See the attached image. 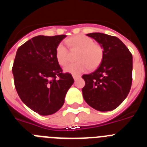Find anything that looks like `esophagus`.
<instances>
[{
    "label": "esophagus",
    "instance_id": "1",
    "mask_svg": "<svg viewBox=\"0 0 147 147\" xmlns=\"http://www.w3.org/2000/svg\"><path fill=\"white\" fill-rule=\"evenodd\" d=\"M73 78H74V80L75 81H76V80H77V79L80 78V76H75V75H73Z\"/></svg>",
    "mask_w": 147,
    "mask_h": 147
}]
</instances>
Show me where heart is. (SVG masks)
<instances>
[{"label":"heart","instance_id":"1","mask_svg":"<svg viewBox=\"0 0 147 147\" xmlns=\"http://www.w3.org/2000/svg\"><path fill=\"white\" fill-rule=\"evenodd\" d=\"M66 44L72 51H79L76 60L78 62L66 66L65 73L73 75H80L88 69H96L99 66L103 59V49L100 45L95 43L94 40L85 35L79 34L66 40ZM56 59L61 66L67 64L69 61V52L62 43L56 48Z\"/></svg>","mask_w":147,"mask_h":147}]
</instances>
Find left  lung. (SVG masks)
<instances>
[{"mask_svg": "<svg viewBox=\"0 0 147 147\" xmlns=\"http://www.w3.org/2000/svg\"><path fill=\"white\" fill-rule=\"evenodd\" d=\"M103 49V59L94 72L82 76L83 98L95 110H113L127 98L132 85V56L118 37L103 33L88 34Z\"/></svg>", "mask_w": 147, "mask_h": 147, "instance_id": "obj_1", "label": "left lung"}]
</instances>
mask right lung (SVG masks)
I'll use <instances>...</instances> for the list:
<instances>
[{
  "label": "right lung",
  "mask_w": 147,
  "mask_h": 147,
  "mask_svg": "<svg viewBox=\"0 0 147 147\" xmlns=\"http://www.w3.org/2000/svg\"><path fill=\"white\" fill-rule=\"evenodd\" d=\"M65 37L39 35L17 51L12 67L16 90L22 102L41 115L57 112L74 82L56 59V48Z\"/></svg>",
  "instance_id": "right-lung-1"
}]
</instances>
